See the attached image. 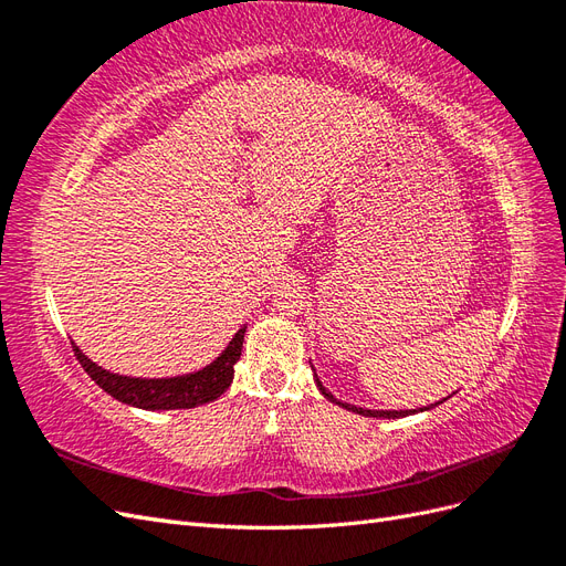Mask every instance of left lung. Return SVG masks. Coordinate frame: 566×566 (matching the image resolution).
<instances>
[{
    "mask_svg": "<svg viewBox=\"0 0 566 566\" xmlns=\"http://www.w3.org/2000/svg\"><path fill=\"white\" fill-rule=\"evenodd\" d=\"M316 387H318V391L323 394L325 399L328 401H333V403H337V406H342V408H347V410H352V413H358V416H366V418H406V416H413V413H418V410H370V408H358V406H352V403H342V401H337L333 394L325 389L323 385H321V380L316 378ZM441 403V401H439ZM437 403H432V406H424V408H420V410H430V408H434Z\"/></svg>",
    "mask_w": 566,
    "mask_h": 566,
    "instance_id": "obj_1",
    "label": "left lung"
}]
</instances>
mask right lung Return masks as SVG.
Here are the masks:
<instances>
[{"mask_svg":"<svg viewBox=\"0 0 566 566\" xmlns=\"http://www.w3.org/2000/svg\"><path fill=\"white\" fill-rule=\"evenodd\" d=\"M245 325L233 335L229 347L221 352L210 366L202 370L177 375V378H129L96 366L90 356L71 342L73 352L90 378L111 394L113 399L144 410H175V408H196L219 399L233 382V366L243 352Z\"/></svg>","mask_w":566,"mask_h":566,"instance_id":"obj_1","label":"right lung"}]
</instances>
